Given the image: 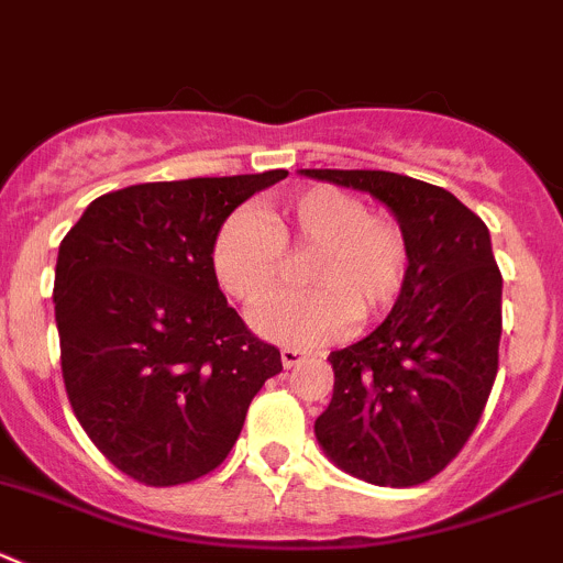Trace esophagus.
I'll list each match as a JSON object with an SVG mask.
<instances>
[{"instance_id":"esophagus-1","label":"esophagus","mask_w":563,"mask_h":563,"mask_svg":"<svg viewBox=\"0 0 563 563\" xmlns=\"http://www.w3.org/2000/svg\"><path fill=\"white\" fill-rule=\"evenodd\" d=\"M308 355L302 353V350H297V346H283L280 350V361H283V366H286V369H291V366H297L299 361H306Z\"/></svg>"}]
</instances>
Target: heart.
I'll return each instance as SVG.
<instances>
[{
    "label": "heart",
    "instance_id": "obj_1",
    "mask_svg": "<svg viewBox=\"0 0 563 563\" xmlns=\"http://www.w3.org/2000/svg\"><path fill=\"white\" fill-rule=\"evenodd\" d=\"M286 250H313L306 264L313 288L275 294L252 313V328L277 344H330L355 317H380L406 283L408 241L400 224L324 183L269 202L264 213H230L210 246V266L230 297L255 306L280 280Z\"/></svg>",
    "mask_w": 563,
    "mask_h": 563
}]
</instances>
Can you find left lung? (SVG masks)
I'll list each match as a JSON object with an SVG mask.
<instances>
[{
    "label": "left lung",
    "mask_w": 563,
    "mask_h": 563,
    "mask_svg": "<svg viewBox=\"0 0 563 563\" xmlns=\"http://www.w3.org/2000/svg\"><path fill=\"white\" fill-rule=\"evenodd\" d=\"M369 191L408 241L391 313L330 353L333 400L313 430L335 466L375 486H419L464 450L497 377L503 275L488 228L464 202L394 172L302 169Z\"/></svg>",
    "instance_id": "8db88e82"
}]
</instances>
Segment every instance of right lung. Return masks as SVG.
Listing matches in <instances>:
<instances>
[{
    "label": "right lung",
    "mask_w": 563,
    "mask_h": 563,
    "mask_svg": "<svg viewBox=\"0 0 563 563\" xmlns=\"http://www.w3.org/2000/svg\"><path fill=\"white\" fill-rule=\"evenodd\" d=\"M288 172L141 183L93 199L60 241L55 322L68 402L99 453L146 486L217 470L283 369L228 306L210 246Z\"/></svg>",
    "instance_id": "obj_1"
}]
</instances>
